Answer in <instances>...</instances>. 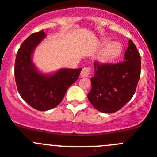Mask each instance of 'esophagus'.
I'll use <instances>...</instances> for the list:
<instances>
[{"instance_id":"esophagus-1","label":"esophagus","mask_w":157,"mask_h":157,"mask_svg":"<svg viewBox=\"0 0 157 157\" xmlns=\"http://www.w3.org/2000/svg\"><path fill=\"white\" fill-rule=\"evenodd\" d=\"M91 73V68L90 67H84L81 71L82 77H87Z\"/></svg>"}]
</instances>
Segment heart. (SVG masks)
<instances>
[{
	"mask_svg": "<svg viewBox=\"0 0 157 157\" xmlns=\"http://www.w3.org/2000/svg\"><path fill=\"white\" fill-rule=\"evenodd\" d=\"M107 40H103V43H107ZM121 51V46L117 42L109 43L103 48L100 54V59L102 61H109L115 59L120 54Z\"/></svg>",
	"mask_w": 157,
	"mask_h": 157,
	"instance_id": "b5f03b06",
	"label": "heart"
}]
</instances>
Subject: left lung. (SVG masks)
Here are the masks:
<instances>
[{
    "label": "left lung",
    "instance_id": "obj_1",
    "mask_svg": "<svg viewBox=\"0 0 157 157\" xmlns=\"http://www.w3.org/2000/svg\"><path fill=\"white\" fill-rule=\"evenodd\" d=\"M92 89L88 94L90 103L103 113H114L132 98L140 78L141 57L132 40L121 62L95 61Z\"/></svg>",
    "mask_w": 157,
    "mask_h": 157
}]
</instances>
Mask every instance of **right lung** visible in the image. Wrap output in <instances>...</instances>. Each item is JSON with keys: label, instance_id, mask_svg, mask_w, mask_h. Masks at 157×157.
<instances>
[{"label": "right lung", "instance_id": "add662e5", "mask_svg": "<svg viewBox=\"0 0 157 157\" xmlns=\"http://www.w3.org/2000/svg\"><path fill=\"white\" fill-rule=\"evenodd\" d=\"M45 36L44 30L30 35L20 46L15 64V78L20 96L33 108L40 111L57 107L82 71V68H62L51 75L39 72L32 55Z\"/></svg>", "mask_w": 157, "mask_h": 157}]
</instances>
